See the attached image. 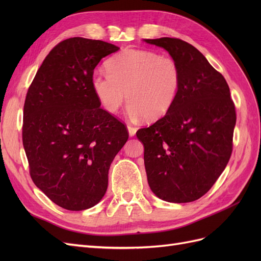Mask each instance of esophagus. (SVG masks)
Masks as SVG:
<instances>
[{"mask_svg":"<svg viewBox=\"0 0 261 261\" xmlns=\"http://www.w3.org/2000/svg\"><path fill=\"white\" fill-rule=\"evenodd\" d=\"M127 128H128V133H129V136H135V134L137 132V128L134 127L132 125H127Z\"/></svg>","mask_w":261,"mask_h":261,"instance_id":"obj_1","label":"esophagus"}]
</instances>
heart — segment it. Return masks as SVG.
<instances>
[{
    "label": "heart",
    "instance_id": "1",
    "mask_svg": "<svg viewBox=\"0 0 261 261\" xmlns=\"http://www.w3.org/2000/svg\"><path fill=\"white\" fill-rule=\"evenodd\" d=\"M108 75L91 77V89L109 113H115L125 100L132 117L154 121L174 106L181 85L178 62L154 51L125 49L107 61Z\"/></svg>",
    "mask_w": 261,
    "mask_h": 261
}]
</instances>
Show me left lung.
Wrapping results in <instances>:
<instances>
[{
    "mask_svg": "<svg viewBox=\"0 0 261 261\" xmlns=\"http://www.w3.org/2000/svg\"><path fill=\"white\" fill-rule=\"evenodd\" d=\"M145 41L167 50L181 72L174 106L136 133L145 147L148 184L162 200L195 201L216 183L232 154L236 112L230 88L194 45L177 38Z\"/></svg>",
    "mask_w": 261,
    "mask_h": 261,
    "instance_id": "obj_1",
    "label": "left lung"
}]
</instances>
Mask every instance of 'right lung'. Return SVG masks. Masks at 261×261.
I'll return each instance as SVG.
<instances>
[{"label":"right lung","instance_id":"right-lung-1","mask_svg":"<svg viewBox=\"0 0 261 261\" xmlns=\"http://www.w3.org/2000/svg\"><path fill=\"white\" fill-rule=\"evenodd\" d=\"M118 46L74 37L46 55L23 105L22 145L35 185L70 211L93 207L108 188L109 169L128 139L126 125L100 108L94 67Z\"/></svg>","mask_w":261,"mask_h":261}]
</instances>
